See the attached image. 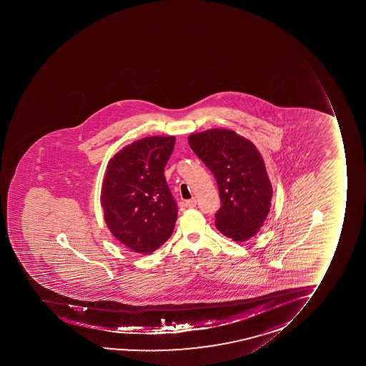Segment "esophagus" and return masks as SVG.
<instances>
[{
    "mask_svg": "<svg viewBox=\"0 0 366 366\" xmlns=\"http://www.w3.org/2000/svg\"><path fill=\"white\" fill-rule=\"evenodd\" d=\"M197 205V200L194 199V198H192V199L186 200L185 207H189V209H192V207H196Z\"/></svg>",
    "mask_w": 366,
    "mask_h": 366,
    "instance_id": "34e87169",
    "label": "esophagus"
}]
</instances>
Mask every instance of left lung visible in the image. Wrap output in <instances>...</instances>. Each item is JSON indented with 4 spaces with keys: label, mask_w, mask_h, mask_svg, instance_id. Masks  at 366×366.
<instances>
[{
    "label": "left lung",
    "mask_w": 366,
    "mask_h": 366,
    "mask_svg": "<svg viewBox=\"0 0 366 366\" xmlns=\"http://www.w3.org/2000/svg\"><path fill=\"white\" fill-rule=\"evenodd\" d=\"M189 144L217 181L221 209L216 228L237 243L252 239L264 225L273 196L260 152L249 139L225 129L189 134Z\"/></svg>",
    "instance_id": "1"
}]
</instances>
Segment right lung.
I'll list each match as a JSON object with an SVG mask.
<instances>
[{
	"label": "right lung",
	"instance_id": "obj_1",
	"mask_svg": "<svg viewBox=\"0 0 366 366\" xmlns=\"http://www.w3.org/2000/svg\"><path fill=\"white\" fill-rule=\"evenodd\" d=\"M174 136H150L124 147L109 159L100 204L109 232L138 254H152L173 234L177 204L164 167Z\"/></svg>",
	"mask_w": 366,
	"mask_h": 366
}]
</instances>
